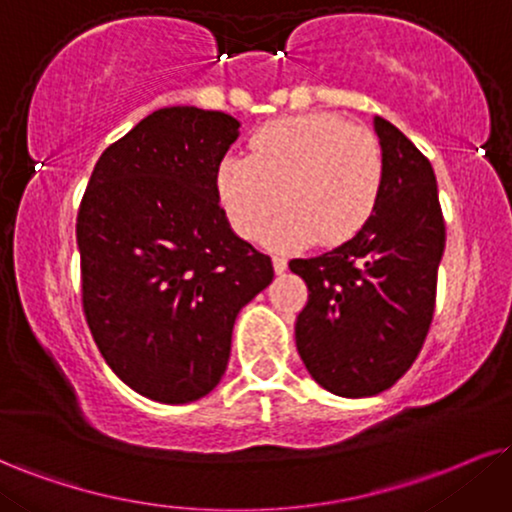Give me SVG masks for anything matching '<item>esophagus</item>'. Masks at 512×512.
Returning a JSON list of instances; mask_svg holds the SVG:
<instances>
[{
	"mask_svg": "<svg viewBox=\"0 0 512 512\" xmlns=\"http://www.w3.org/2000/svg\"><path fill=\"white\" fill-rule=\"evenodd\" d=\"M273 268H275V273L277 275H282L287 270V258H282V256H273Z\"/></svg>",
	"mask_w": 512,
	"mask_h": 512,
	"instance_id": "34e87169",
	"label": "esophagus"
}]
</instances>
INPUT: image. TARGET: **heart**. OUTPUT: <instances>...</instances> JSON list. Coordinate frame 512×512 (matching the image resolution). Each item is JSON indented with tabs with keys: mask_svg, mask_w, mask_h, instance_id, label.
Returning a JSON list of instances; mask_svg holds the SVG:
<instances>
[{
	"mask_svg": "<svg viewBox=\"0 0 512 512\" xmlns=\"http://www.w3.org/2000/svg\"><path fill=\"white\" fill-rule=\"evenodd\" d=\"M216 194L237 235L254 237L280 194L287 208L263 232L273 249L342 244L372 218L384 185L375 132L337 113H301L254 132L249 156L227 154L216 168Z\"/></svg>",
	"mask_w": 512,
	"mask_h": 512,
	"instance_id": "heart-1",
	"label": "heart"
}]
</instances>
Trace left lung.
<instances>
[{
    "label": "left lung",
    "instance_id": "1",
    "mask_svg": "<svg viewBox=\"0 0 512 512\" xmlns=\"http://www.w3.org/2000/svg\"><path fill=\"white\" fill-rule=\"evenodd\" d=\"M384 185L372 218L349 242L289 268L308 287L296 349L320 387L346 399L389 389L425 344L446 227L432 163L375 116Z\"/></svg>",
    "mask_w": 512,
    "mask_h": 512
}]
</instances>
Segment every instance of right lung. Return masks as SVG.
I'll list each match as a JSON object with an SVG mask.
<instances>
[{
    "mask_svg": "<svg viewBox=\"0 0 512 512\" xmlns=\"http://www.w3.org/2000/svg\"><path fill=\"white\" fill-rule=\"evenodd\" d=\"M239 135L223 111L168 106L99 156L80 201L82 308L104 361L159 403L216 389L242 308L273 282L239 239L216 168Z\"/></svg>",
    "mask_w": 512,
    "mask_h": 512,
    "instance_id": "1",
    "label": "right lung"
}]
</instances>
